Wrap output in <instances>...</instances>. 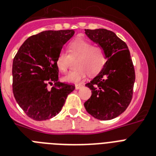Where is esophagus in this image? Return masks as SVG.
<instances>
[{"label":"esophagus","instance_id":"34e87169","mask_svg":"<svg viewBox=\"0 0 156 156\" xmlns=\"http://www.w3.org/2000/svg\"><path fill=\"white\" fill-rule=\"evenodd\" d=\"M82 87H83V84H76L75 85V88L77 90H78V89H80Z\"/></svg>","mask_w":156,"mask_h":156}]
</instances>
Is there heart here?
<instances>
[{
  "mask_svg": "<svg viewBox=\"0 0 156 156\" xmlns=\"http://www.w3.org/2000/svg\"><path fill=\"white\" fill-rule=\"evenodd\" d=\"M69 56L64 51L59 52L56 57V67L61 72L68 69L70 57H76L75 69L63 77V80L69 83H78L85 78L87 73L90 76L96 75L102 70L107 63L105 50L100 46L84 40H76L69 45Z\"/></svg>",
  "mask_w": 156,
  "mask_h": 156,
  "instance_id": "1",
  "label": "heart"
}]
</instances>
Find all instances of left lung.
Segmentation results:
<instances>
[{
	"label": "left lung",
	"instance_id": "left-lung-1",
	"mask_svg": "<svg viewBox=\"0 0 156 156\" xmlns=\"http://www.w3.org/2000/svg\"><path fill=\"white\" fill-rule=\"evenodd\" d=\"M85 33L105 50L108 61L100 73L86 84L91 96L84 106L95 118L112 120L126 111L133 97L135 71L130 52L126 43L111 30L87 29Z\"/></svg>",
	"mask_w": 156,
	"mask_h": 156
}]
</instances>
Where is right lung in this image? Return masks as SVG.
I'll return each mask as SVG.
<instances>
[{"instance_id": "1", "label": "right lung", "mask_w": 156, "mask_h": 156, "mask_svg": "<svg viewBox=\"0 0 156 156\" xmlns=\"http://www.w3.org/2000/svg\"><path fill=\"white\" fill-rule=\"evenodd\" d=\"M73 30H46L32 35L13 61V93L24 112L35 121H46L61 112L73 84L58 82L56 60ZM51 85V89L47 86Z\"/></svg>"}]
</instances>
